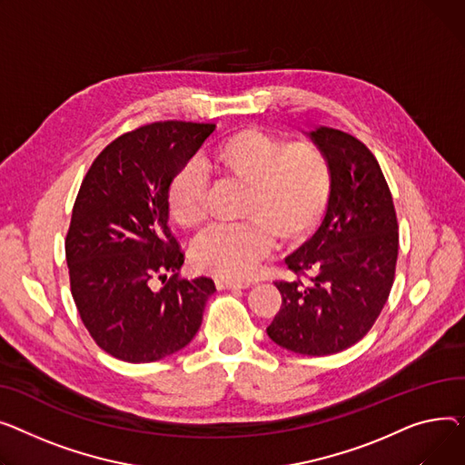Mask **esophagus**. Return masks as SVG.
<instances>
[{
	"label": "esophagus",
	"mask_w": 465,
	"mask_h": 465,
	"mask_svg": "<svg viewBox=\"0 0 465 465\" xmlns=\"http://www.w3.org/2000/svg\"><path fill=\"white\" fill-rule=\"evenodd\" d=\"M217 289H245L250 287V282H240V280H229V278H217L215 280Z\"/></svg>",
	"instance_id": "esophagus-1"
}]
</instances>
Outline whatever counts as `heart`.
<instances>
[{"label": "heart", "mask_w": 465, "mask_h": 465, "mask_svg": "<svg viewBox=\"0 0 465 465\" xmlns=\"http://www.w3.org/2000/svg\"><path fill=\"white\" fill-rule=\"evenodd\" d=\"M215 171L243 185L242 223L212 225L193 243V264L222 278H250L282 242H300L319 225L331 199L332 174L313 144H289L259 129L242 131L213 153ZM208 178L197 161L183 165L169 189L174 220L195 229L206 220Z\"/></svg>", "instance_id": "obj_1"}]
</instances>
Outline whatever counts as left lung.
Here are the masks:
<instances>
[{"label":"left lung","mask_w":465,"mask_h":465,"mask_svg":"<svg viewBox=\"0 0 465 465\" xmlns=\"http://www.w3.org/2000/svg\"><path fill=\"white\" fill-rule=\"evenodd\" d=\"M306 134L331 165V199L319 229L285 257L310 280L276 282L282 308L266 334L287 351L324 357L361 341L387 304L398 222L387 180L359 139L326 125Z\"/></svg>","instance_id":"8db88e82"}]
</instances>
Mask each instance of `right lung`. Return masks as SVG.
<instances>
[{
  "label": "right lung",
  "instance_id": "right-lung-1",
  "mask_svg": "<svg viewBox=\"0 0 465 465\" xmlns=\"http://www.w3.org/2000/svg\"><path fill=\"white\" fill-rule=\"evenodd\" d=\"M213 131L193 122L139 127L108 144L82 180L65 238L71 292L88 332L114 359L161 361L201 329L215 285L178 278L183 253L167 225L169 189Z\"/></svg>",
  "mask_w": 465,
  "mask_h": 465
}]
</instances>
